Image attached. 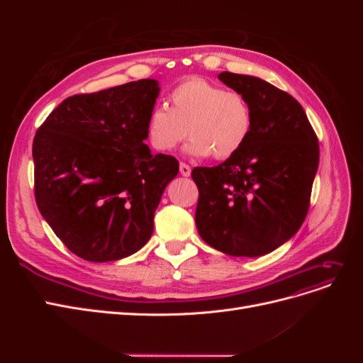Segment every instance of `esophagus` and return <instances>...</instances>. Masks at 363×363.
I'll return each instance as SVG.
<instances>
[{
  "instance_id": "34e87169",
  "label": "esophagus",
  "mask_w": 363,
  "mask_h": 363,
  "mask_svg": "<svg viewBox=\"0 0 363 363\" xmlns=\"http://www.w3.org/2000/svg\"><path fill=\"white\" fill-rule=\"evenodd\" d=\"M180 174L183 175V177H189L191 175V167L189 164H186V163H180Z\"/></svg>"
}]
</instances>
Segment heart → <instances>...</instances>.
<instances>
[{
  "mask_svg": "<svg viewBox=\"0 0 363 363\" xmlns=\"http://www.w3.org/2000/svg\"><path fill=\"white\" fill-rule=\"evenodd\" d=\"M171 107L157 104L147 119V136L157 151H171L189 133L186 152L218 160L236 156L248 142L255 116L247 96L194 77L177 84Z\"/></svg>",
  "mask_w": 363,
  "mask_h": 363,
  "instance_id": "b5f03b06",
  "label": "heart"
}]
</instances>
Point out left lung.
<instances>
[{
  "label": "left lung",
  "mask_w": 363,
  "mask_h": 363,
  "mask_svg": "<svg viewBox=\"0 0 363 363\" xmlns=\"http://www.w3.org/2000/svg\"><path fill=\"white\" fill-rule=\"evenodd\" d=\"M247 96L255 127L236 156L196 167L195 224L206 244L235 257L265 256L298 232L309 211L320 147L301 104L259 77L221 72Z\"/></svg>",
  "instance_id": "left-lung-1"
}]
</instances>
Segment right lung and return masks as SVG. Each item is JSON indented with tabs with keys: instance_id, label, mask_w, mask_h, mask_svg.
Here are the masks:
<instances>
[{
	"instance_id": "right-lung-1",
	"label": "right lung",
	"mask_w": 363,
	"mask_h": 363,
	"mask_svg": "<svg viewBox=\"0 0 363 363\" xmlns=\"http://www.w3.org/2000/svg\"><path fill=\"white\" fill-rule=\"evenodd\" d=\"M157 80L130 82L60 103L33 140L39 212L69 251L112 262L144 247L168 183L172 156L144 140Z\"/></svg>"
}]
</instances>
